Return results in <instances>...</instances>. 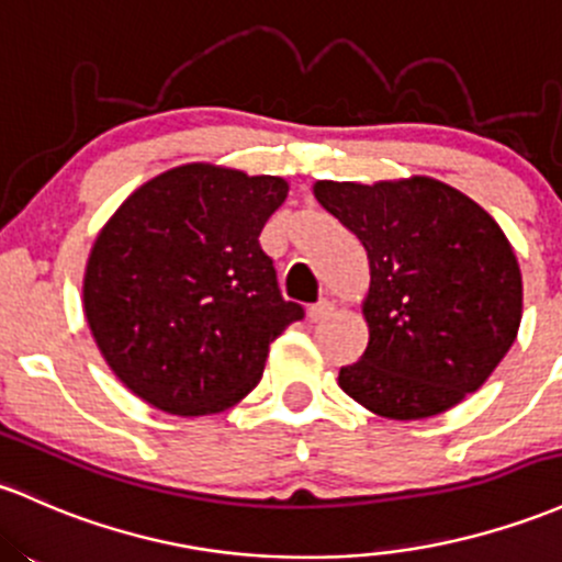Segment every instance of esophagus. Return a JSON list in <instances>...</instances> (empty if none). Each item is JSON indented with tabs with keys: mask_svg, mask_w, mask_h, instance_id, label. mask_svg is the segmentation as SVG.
<instances>
[{
	"mask_svg": "<svg viewBox=\"0 0 562 562\" xmlns=\"http://www.w3.org/2000/svg\"><path fill=\"white\" fill-rule=\"evenodd\" d=\"M333 310H336V306H333V301L319 299L317 304L310 306V319H312V323H323V319L330 317Z\"/></svg>",
	"mask_w": 562,
	"mask_h": 562,
	"instance_id": "obj_1",
	"label": "esophagus"
}]
</instances>
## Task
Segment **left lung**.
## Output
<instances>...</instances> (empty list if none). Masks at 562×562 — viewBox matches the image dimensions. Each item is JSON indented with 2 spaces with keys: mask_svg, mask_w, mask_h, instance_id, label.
I'll use <instances>...</instances> for the list:
<instances>
[{
  "mask_svg": "<svg viewBox=\"0 0 562 562\" xmlns=\"http://www.w3.org/2000/svg\"><path fill=\"white\" fill-rule=\"evenodd\" d=\"M314 196L371 261V341L338 384L386 418H427L477 392L522 317L517 258L496 221L431 178L317 181Z\"/></svg>",
  "mask_w": 562,
  "mask_h": 562,
  "instance_id": "1",
  "label": "left lung"
}]
</instances>
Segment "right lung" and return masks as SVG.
Masks as SVG:
<instances>
[{"label": "right lung", "instance_id": "1", "mask_svg": "<svg viewBox=\"0 0 562 562\" xmlns=\"http://www.w3.org/2000/svg\"><path fill=\"white\" fill-rule=\"evenodd\" d=\"M288 183L183 165L133 191L98 234L85 314L127 390L165 413L232 408L304 306L282 299L261 237Z\"/></svg>", "mask_w": 562, "mask_h": 562}]
</instances>
